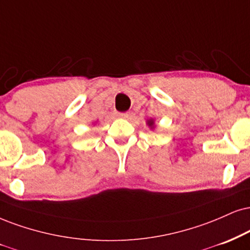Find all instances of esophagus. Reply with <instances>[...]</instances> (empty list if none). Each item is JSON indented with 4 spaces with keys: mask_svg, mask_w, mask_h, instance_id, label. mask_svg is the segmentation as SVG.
Segmentation results:
<instances>
[{
    "mask_svg": "<svg viewBox=\"0 0 250 250\" xmlns=\"http://www.w3.org/2000/svg\"><path fill=\"white\" fill-rule=\"evenodd\" d=\"M128 113L127 112H117V117H119V118H128Z\"/></svg>",
    "mask_w": 250,
    "mask_h": 250,
    "instance_id": "obj_1",
    "label": "esophagus"
}]
</instances>
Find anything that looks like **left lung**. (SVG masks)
Wrapping results in <instances>:
<instances>
[{
	"label": "left lung",
	"instance_id": "1",
	"mask_svg": "<svg viewBox=\"0 0 250 250\" xmlns=\"http://www.w3.org/2000/svg\"><path fill=\"white\" fill-rule=\"evenodd\" d=\"M147 125H148L150 128H154V125H155V124H154V120L153 119L147 120Z\"/></svg>",
	"mask_w": 250,
	"mask_h": 250
}]
</instances>
